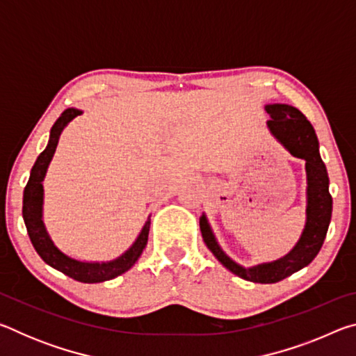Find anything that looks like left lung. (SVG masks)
Here are the masks:
<instances>
[{
  "instance_id": "obj_1",
  "label": "left lung",
  "mask_w": 356,
  "mask_h": 356,
  "mask_svg": "<svg viewBox=\"0 0 356 356\" xmlns=\"http://www.w3.org/2000/svg\"><path fill=\"white\" fill-rule=\"evenodd\" d=\"M265 110L272 116L267 125L272 134L289 152L306 161V176H308V207H306V226L298 243L284 257L275 262L261 264L252 268H243L229 259L220 245L216 243L212 229H210L206 215L200 218L202 238L213 256L231 270L234 275L246 281L272 284L287 278L292 273L312 262V259L321 251L333 210V200L328 190V172L318 154L317 135L311 122L297 108L284 104L267 105Z\"/></svg>"
}]
</instances>
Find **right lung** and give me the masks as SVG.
<instances>
[{"instance_id": "1", "label": "right lung", "mask_w": 356, "mask_h": 356, "mask_svg": "<svg viewBox=\"0 0 356 356\" xmlns=\"http://www.w3.org/2000/svg\"><path fill=\"white\" fill-rule=\"evenodd\" d=\"M81 111L75 110V108H67L61 116L58 118L55 125L50 131V141L48 146L42 152L31 170V176H29L28 184L23 191V220H25V226L28 231V236L31 238V243L38 254L44 259V262L50 265V267L59 270V272L70 276L72 280L80 282H104L108 280L116 278V276L127 272L129 268L134 267V264L141 256L143 250L147 245V236L150 220L146 221V225L141 229V234L131 245V248L124 252L122 256L114 259L110 262H80L76 259H72L65 256L63 251H59L55 243L51 242L50 236H48L47 229L42 221V201H44V186H42V180L45 177L47 168L50 165L55 154L59 135H61L63 129L67 125L72 119L80 116Z\"/></svg>"}]
</instances>
